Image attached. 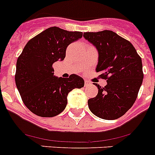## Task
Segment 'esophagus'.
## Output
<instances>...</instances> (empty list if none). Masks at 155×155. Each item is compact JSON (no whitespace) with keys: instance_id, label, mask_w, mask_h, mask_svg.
I'll return each mask as SVG.
<instances>
[{"instance_id":"1","label":"esophagus","mask_w":155,"mask_h":155,"mask_svg":"<svg viewBox=\"0 0 155 155\" xmlns=\"http://www.w3.org/2000/svg\"><path fill=\"white\" fill-rule=\"evenodd\" d=\"M91 84V82L87 80H84V86H89Z\"/></svg>"}]
</instances>
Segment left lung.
<instances>
[{
  "mask_svg": "<svg viewBox=\"0 0 155 155\" xmlns=\"http://www.w3.org/2000/svg\"><path fill=\"white\" fill-rule=\"evenodd\" d=\"M84 39L98 51L95 69L107 81L105 87L95 84L98 94L88 99L91 113L103 120L124 116L137 98L143 78L141 58L130 42L113 31L84 32Z\"/></svg>",
  "mask_w": 155,
  "mask_h": 155,
  "instance_id": "left-lung-1",
  "label": "left lung"
}]
</instances>
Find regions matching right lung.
Returning a JSON list of instances; mask_svg holds the SVG:
<instances>
[{
  "mask_svg": "<svg viewBox=\"0 0 155 155\" xmlns=\"http://www.w3.org/2000/svg\"><path fill=\"white\" fill-rule=\"evenodd\" d=\"M82 35L81 31L50 27L30 39L18 57L16 86L23 103L36 116H57L67 106L68 93L84 87L80 76L57 78L53 68L57 61H64L67 47Z\"/></svg>",
  "mask_w": 155,
  "mask_h": 155,
  "instance_id": "add662e5",
  "label": "right lung"
}]
</instances>
